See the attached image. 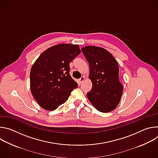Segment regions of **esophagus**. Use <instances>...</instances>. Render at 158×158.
<instances>
[{"label": "esophagus", "instance_id": "obj_1", "mask_svg": "<svg viewBox=\"0 0 158 158\" xmlns=\"http://www.w3.org/2000/svg\"><path fill=\"white\" fill-rule=\"evenodd\" d=\"M85 80V77H84V76H82L79 79V82L80 83H82V82H83V81Z\"/></svg>", "mask_w": 158, "mask_h": 158}]
</instances>
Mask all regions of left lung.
<instances>
[{
  "mask_svg": "<svg viewBox=\"0 0 158 158\" xmlns=\"http://www.w3.org/2000/svg\"><path fill=\"white\" fill-rule=\"evenodd\" d=\"M82 52L89 63V77L93 83L91 91L87 93L88 99L100 112L113 110L119 104L123 91L116 60L109 51L99 47L85 46Z\"/></svg>",
  "mask_w": 158,
  "mask_h": 158,
  "instance_id": "left-lung-1",
  "label": "left lung"
}]
</instances>
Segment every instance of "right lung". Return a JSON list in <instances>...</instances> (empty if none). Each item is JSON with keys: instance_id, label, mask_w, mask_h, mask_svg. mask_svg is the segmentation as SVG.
<instances>
[{"instance_id": "1", "label": "right lung", "mask_w": 158, "mask_h": 158, "mask_svg": "<svg viewBox=\"0 0 158 158\" xmlns=\"http://www.w3.org/2000/svg\"><path fill=\"white\" fill-rule=\"evenodd\" d=\"M80 52L78 45L58 44L42 52L32 66L31 91L43 109H56L77 87L69 74V64Z\"/></svg>"}]
</instances>
